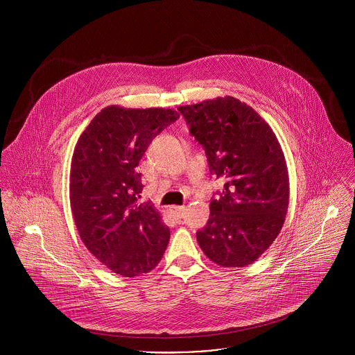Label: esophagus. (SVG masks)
Returning a JSON list of instances; mask_svg holds the SVG:
<instances>
[{
  "label": "esophagus",
  "mask_w": 355,
  "mask_h": 355,
  "mask_svg": "<svg viewBox=\"0 0 355 355\" xmlns=\"http://www.w3.org/2000/svg\"><path fill=\"white\" fill-rule=\"evenodd\" d=\"M168 211H170V214H171L173 216H175L177 219H180V218H182L185 208H184V207H175V205H174V207H170Z\"/></svg>",
  "instance_id": "1"
}]
</instances>
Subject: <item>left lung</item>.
I'll list each match as a JSON object with an SVG mask.
<instances>
[{
  "label": "left lung",
  "instance_id": "left-lung-1",
  "mask_svg": "<svg viewBox=\"0 0 355 355\" xmlns=\"http://www.w3.org/2000/svg\"><path fill=\"white\" fill-rule=\"evenodd\" d=\"M178 111L205 148L211 174L225 181L207 226L196 232L202 251L220 267L254 263L279 234L289 204L288 168L275 133L229 95Z\"/></svg>",
  "mask_w": 355,
  "mask_h": 355
}]
</instances>
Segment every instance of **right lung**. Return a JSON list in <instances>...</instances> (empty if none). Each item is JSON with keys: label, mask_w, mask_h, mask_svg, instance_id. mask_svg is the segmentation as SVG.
Listing matches in <instances>:
<instances>
[{"label": "right lung", "mask_w": 355, "mask_h": 355, "mask_svg": "<svg viewBox=\"0 0 355 355\" xmlns=\"http://www.w3.org/2000/svg\"><path fill=\"white\" fill-rule=\"evenodd\" d=\"M180 118L166 108H104L81 133L71 159L70 207L91 254L112 272L133 278L163 259L170 229L150 204H139L137 173L148 144Z\"/></svg>", "instance_id": "add662e5"}]
</instances>
